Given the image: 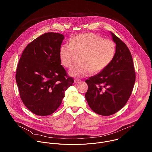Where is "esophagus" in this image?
I'll return each instance as SVG.
<instances>
[{
    "instance_id": "1",
    "label": "esophagus",
    "mask_w": 152,
    "mask_h": 152,
    "mask_svg": "<svg viewBox=\"0 0 152 152\" xmlns=\"http://www.w3.org/2000/svg\"><path fill=\"white\" fill-rule=\"evenodd\" d=\"M81 81L80 80H78V79H75L74 80V83L75 84H78V83H80Z\"/></svg>"
}]
</instances>
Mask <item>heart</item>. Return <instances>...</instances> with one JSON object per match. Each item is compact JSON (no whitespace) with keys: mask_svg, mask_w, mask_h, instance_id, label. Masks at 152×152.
<instances>
[{"mask_svg":"<svg viewBox=\"0 0 152 152\" xmlns=\"http://www.w3.org/2000/svg\"><path fill=\"white\" fill-rule=\"evenodd\" d=\"M116 51L115 43L110 39L92 33L79 34L71 37L68 43L62 44L59 56L62 65L71 67L74 61L75 53H83L80 63L69 71V75L82 78L93 72L104 70L112 61Z\"/></svg>","mask_w":152,"mask_h":152,"instance_id":"obj_1","label":"heart"}]
</instances>
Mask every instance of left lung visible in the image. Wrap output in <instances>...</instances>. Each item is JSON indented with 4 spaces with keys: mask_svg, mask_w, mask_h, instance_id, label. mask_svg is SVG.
<instances>
[{
    "mask_svg": "<svg viewBox=\"0 0 152 152\" xmlns=\"http://www.w3.org/2000/svg\"><path fill=\"white\" fill-rule=\"evenodd\" d=\"M116 44L115 56L104 70L86 81L85 97L96 113L109 116L122 108L130 98L135 83V71L127 45L110 32Z\"/></svg>",
    "mask_w": 152,
    "mask_h": 152,
    "instance_id": "1",
    "label": "left lung"
}]
</instances>
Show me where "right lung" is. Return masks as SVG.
I'll return each mask as SVG.
<instances>
[{
	"mask_svg": "<svg viewBox=\"0 0 152 152\" xmlns=\"http://www.w3.org/2000/svg\"><path fill=\"white\" fill-rule=\"evenodd\" d=\"M64 35L47 33L24 50L16 80L24 105L33 113L47 116L60 107L65 91L74 83L61 65L59 50Z\"/></svg>",
	"mask_w": 152,
	"mask_h": 152,
	"instance_id": "right-lung-1",
	"label": "right lung"
}]
</instances>
